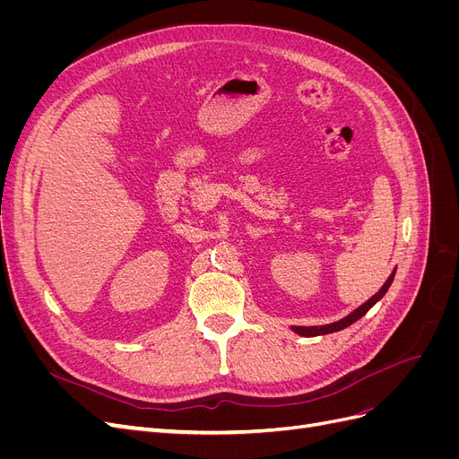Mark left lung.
I'll use <instances>...</instances> for the list:
<instances>
[{
  "label": "left lung",
  "mask_w": 459,
  "mask_h": 459,
  "mask_svg": "<svg viewBox=\"0 0 459 459\" xmlns=\"http://www.w3.org/2000/svg\"><path fill=\"white\" fill-rule=\"evenodd\" d=\"M393 280H394V272H393L391 275H388V280L385 281V285L377 290V293H375L369 300H366V302L362 304V307H358L354 312H351L346 317L339 319V322H333V324H327V325H312V327L293 325L290 329H293V331L297 333V335H300V337H317V335H327V333H335V331H341V329H344V327H349V325H352L354 322H358V319L362 317L364 314H368V310L373 307L375 302H379V300L385 297V293L388 290V287H391Z\"/></svg>",
  "instance_id": "left-lung-1"
}]
</instances>
